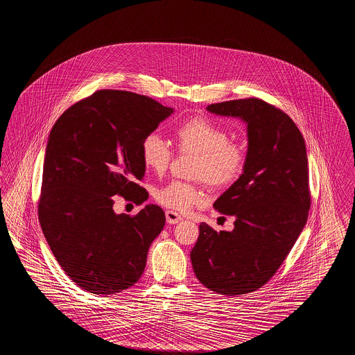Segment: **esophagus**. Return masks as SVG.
<instances>
[{"instance_id": "34e87169", "label": "esophagus", "mask_w": 355, "mask_h": 355, "mask_svg": "<svg viewBox=\"0 0 355 355\" xmlns=\"http://www.w3.org/2000/svg\"><path fill=\"white\" fill-rule=\"evenodd\" d=\"M165 216H166V220H168V223H170V225H175V223H178L180 220H182V217H181L178 213L173 211V210H168V211L165 213Z\"/></svg>"}]
</instances>
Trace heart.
Wrapping results in <instances>:
<instances>
[{
	"mask_svg": "<svg viewBox=\"0 0 355 355\" xmlns=\"http://www.w3.org/2000/svg\"><path fill=\"white\" fill-rule=\"evenodd\" d=\"M175 142L180 152L197 154L193 177L214 187L232 185L245 168L243 146L229 141V133L211 119L197 117L186 121L175 130ZM141 157L148 169L164 174L169 168L173 152L161 135L150 133L141 144ZM154 197L161 206L181 213L205 200L198 186L181 181H173L158 189Z\"/></svg>",
	"mask_w": 355,
	"mask_h": 355,
	"instance_id": "b5f03b06",
	"label": "heart"
}]
</instances>
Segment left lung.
I'll list each match as a JSON object with an SVG mask.
<instances>
[{
	"instance_id": "left-lung-1",
	"label": "left lung",
	"mask_w": 355,
	"mask_h": 355,
	"mask_svg": "<svg viewBox=\"0 0 355 355\" xmlns=\"http://www.w3.org/2000/svg\"><path fill=\"white\" fill-rule=\"evenodd\" d=\"M207 112L248 126L239 178L214 202L233 216L232 232L202 222L190 258L196 277L211 291L241 295L263 286L304 230L310 190L304 139L294 121L258 98L211 103Z\"/></svg>"
}]
</instances>
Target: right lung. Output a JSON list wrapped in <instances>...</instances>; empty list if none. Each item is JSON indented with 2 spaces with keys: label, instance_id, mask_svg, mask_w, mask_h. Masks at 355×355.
Returning <instances> with one entry per match:
<instances>
[{
  "label": "right lung",
  "instance_id": "add662e5",
  "mask_svg": "<svg viewBox=\"0 0 355 355\" xmlns=\"http://www.w3.org/2000/svg\"><path fill=\"white\" fill-rule=\"evenodd\" d=\"M174 109L146 96L98 90L55 121L48 138L38 220L51 253L76 285L97 295L133 286L165 213L148 205L116 214L114 196L144 202V138Z\"/></svg>",
  "mask_w": 355,
  "mask_h": 355
}]
</instances>
